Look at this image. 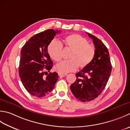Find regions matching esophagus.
I'll return each instance as SVG.
<instances>
[{
    "label": "esophagus",
    "instance_id": "34e87169",
    "mask_svg": "<svg viewBox=\"0 0 130 130\" xmlns=\"http://www.w3.org/2000/svg\"><path fill=\"white\" fill-rule=\"evenodd\" d=\"M58 75L60 77H64L65 76H67V74H61V73H58Z\"/></svg>",
    "mask_w": 130,
    "mask_h": 130
}]
</instances>
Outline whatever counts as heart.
Returning <instances> with one entry per match:
<instances>
[{
  "instance_id": "b5f03b06",
  "label": "heart",
  "mask_w": 130,
  "mask_h": 130,
  "mask_svg": "<svg viewBox=\"0 0 130 130\" xmlns=\"http://www.w3.org/2000/svg\"><path fill=\"white\" fill-rule=\"evenodd\" d=\"M62 47L70 50L69 53V60L58 63L55 69L59 73H68L79 68H84L92 61L95 55V49L89 44L88 40L78 34L66 36L61 43L53 40L48 46V52L52 59L59 62L62 58Z\"/></svg>"
}]
</instances>
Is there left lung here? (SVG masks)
Instances as JSON below:
<instances>
[{"instance_id":"8db88e82","label":"left lung","mask_w":130,"mask_h":130,"mask_svg":"<svg viewBox=\"0 0 130 130\" xmlns=\"http://www.w3.org/2000/svg\"><path fill=\"white\" fill-rule=\"evenodd\" d=\"M87 34L95 45V57L87 67L76 73L77 79L70 87L75 97L82 102L93 100L100 95L107 84L112 67L105 44L97 37Z\"/></svg>"}]
</instances>
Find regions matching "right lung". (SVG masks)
<instances>
[{"mask_svg": "<svg viewBox=\"0 0 130 130\" xmlns=\"http://www.w3.org/2000/svg\"><path fill=\"white\" fill-rule=\"evenodd\" d=\"M60 30L48 29L30 38L22 47L19 72L25 89L31 95L43 98L54 88L59 76L50 72L53 62L48 46Z\"/></svg>", "mask_w": 130, "mask_h": 130, "instance_id": "add662e5", "label": "right lung"}]
</instances>
